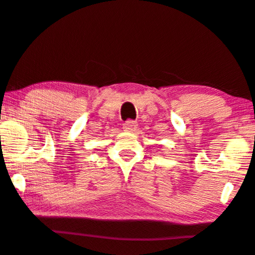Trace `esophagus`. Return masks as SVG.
<instances>
[{"label":"esophagus","instance_id":"obj_1","mask_svg":"<svg viewBox=\"0 0 255 255\" xmlns=\"http://www.w3.org/2000/svg\"><path fill=\"white\" fill-rule=\"evenodd\" d=\"M137 128V122L133 120H128L124 124V129L126 131H134Z\"/></svg>","mask_w":255,"mask_h":255}]
</instances>
